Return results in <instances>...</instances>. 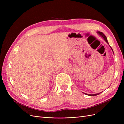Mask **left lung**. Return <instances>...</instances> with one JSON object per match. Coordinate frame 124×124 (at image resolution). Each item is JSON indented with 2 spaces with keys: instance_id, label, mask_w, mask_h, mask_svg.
<instances>
[{
  "instance_id": "8db88e82",
  "label": "left lung",
  "mask_w": 124,
  "mask_h": 124,
  "mask_svg": "<svg viewBox=\"0 0 124 124\" xmlns=\"http://www.w3.org/2000/svg\"><path fill=\"white\" fill-rule=\"evenodd\" d=\"M97 33H98V35H99L101 37H102V38L105 40V41H106V42H107V43L108 44V42L107 37H106V36H105V35H104V33H103V32H100V31H97ZM110 47H111V50H112V51H113V49H112V47H111V46H110ZM113 53H114V52H113ZM101 93H102V92H101ZM96 93V94H88V93H84V94H85V95H88V96H97V95H98L100 94V93Z\"/></svg>"
}]
</instances>
